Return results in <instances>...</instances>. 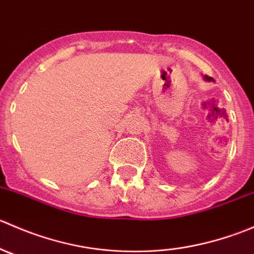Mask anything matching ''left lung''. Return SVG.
Segmentation results:
<instances>
[{
	"instance_id": "left-lung-1",
	"label": "left lung",
	"mask_w": 254,
	"mask_h": 254,
	"mask_svg": "<svg viewBox=\"0 0 254 254\" xmlns=\"http://www.w3.org/2000/svg\"><path fill=\"white\" fill-rule=\"evenodd\" d=\"M204 78L206 79V81H211L212 77H209V76H204Z\"/></svg>"
}]
</instances>
